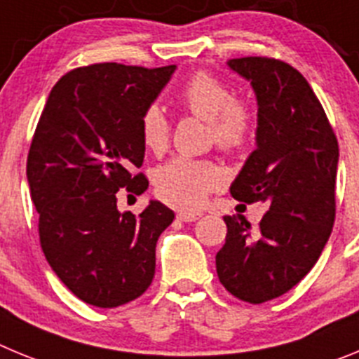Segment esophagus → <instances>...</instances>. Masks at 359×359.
Returning a JSON list of instances; mask_svg holds the SVG:
<instances>
[{
	"instance_id": "34e87169",
	"label": "esophagus",
	"mask_w": 359,
	"mask_h": 359,
	"mask_svg": "<svg viewBox=\"0 0 359 359\" xmlns=\"http://www.w3.org/2000/svg\"><path fill=\"white\" fill-rule=\"evenodd\" d=\"M198 218V212H179V215H177V219H179V222H196Z\"/></svg>"
}]
</instances>
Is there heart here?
Returning a JSON list of instances; mask_svg holds the SVG:
<instances>
[{
	"label": "heart",
	"instance_id": "b5f03b06",
	"mask_svg": "<svg viewBox=\"0 0 359 359\" xmlns=\"http://www.w3.org/2000/svg\"><path fill=\"white\" fill-rule=\"evenodd\" d=\"M179 102L196 118L209 121L212 140L224 150H240L256 130L254 112L211 73L198 71L184 83ZM143 143L151 151H163L170 141V123L159 107L151 105L141 119ZM224 175L209 161L177 157L156 172V193L161 200L184 211L198 209Z\"/></svg>",
	"mask_w": 359,
	"mask_h": 359
}]
</instances>
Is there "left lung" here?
<instances>
[{"label":"left lung","instance_id":"obj_1","mask_svg":"<svg viewBox=\"0 0 359 359\" xmlns=\"http://www.w3.org/2000/svg\"><path fill=\"white\" fill-rule=\"evenodd\" d=\"M257 100L256 150L231 184L245 203L264 202L256 229L245 216H224L225 245L216 272L238 299L261 304L280 297L318 261L334 224L338 141L308 80L266 57L231 59Z\"/></svg>","mask_w":359,"mask_h":359}]
</instances>
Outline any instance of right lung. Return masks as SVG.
<instances>
[{
  "label": "right lung",
  "mask_w": 359,
  "mask_h": 359,
  "mask_svg": "<svg viewBox=\"0 0 359 359\" xmlns=\"http://www.w3.org/2000/svg\"><path fill=\"white\" fill-rule=\"evenodd\" d=\"M177 66L116 62L79 67L55 83L27 161L39 238L48 263L80 300L118 308L147 292L156 245L175 212L150 200L140 216L118 191H147L141 119Z\"/></svg>",
  "instance_id": "obj_1"
}]
</instances>
